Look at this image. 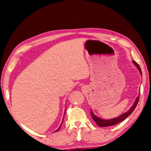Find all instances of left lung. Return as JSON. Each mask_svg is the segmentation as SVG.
<instances>
[{
    "mask_svg": "<svg viewBox=\"0 0 151 151\" xmlns=\"http://www.w3.org/2000/svg\"><path fill=\"white\" fill-rule=\"evenodd\" d=\"M132 62H133L134 65L136 66L138 69H139L140 75H142V71H141V69H140L139 65H138V64L136 62H135L134 60L132 61ZM139 96L136 99V101H134L133 105L132 106L131 108L130 109L129 111H128L127 112H125V113H123L122 114H121V115H120L119 116L116 117V118L109 119V120L102 119L99 118V117H97L96 116L94 115V114H93V112H92V111H91V114L92 118H93L94 121H95V122L97 124V125H98V126H99V127H110V126H113V125H116V124L119 123V122L123 121L124 119H126L127 117L129 116L130 114H131L132 112L134 111V110L135 109V108H136L138 103H139Z\"/></svg>",
    "mask_w": 151,
    "mask_h": 151,
    "instance_id": "obj_1",
    "label": "left lung"
}]
</instances>
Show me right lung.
I'll use <instances>...</instances> for the list:
<instances>
[{
    "label": "right lung",
    "mask_w": 151,
    "mask_h": 151,
    "mask_svg": "<svg viewBox=\"0 0 151 151\" xmlns=\"http://www.w3.org/2000/svg\"><path fill=\"white\" fill-rule=\"evenodd\" d=\"M61 124H60V126H61ZM60 126L59 127V128H58V129H57V131H58V130H59V129H60Z\"/></svg>",
    "instance_id": "right-lung-1"
}]
</instances>
